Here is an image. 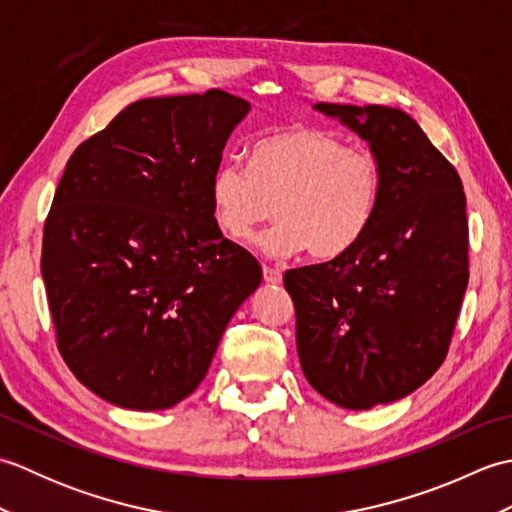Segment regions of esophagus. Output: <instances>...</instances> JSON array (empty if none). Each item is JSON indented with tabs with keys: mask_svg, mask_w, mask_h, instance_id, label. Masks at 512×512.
Segmentation results:
<instances>
[{
	"mask_svg": "<svg viewBox=\"0 0 512 512\" xmlns=\"http://www.w3.org/2000/svg\"><path fill=\"white\" fill-rule=\"evenodd\" d=\"M262 273H264V281H266V284H281V273H279L277 268L264 266Z\"/></svg>",
	"mask_w": 512,
	"mask_h": 512,
	"instance_id": "1",
	"label": "esophagus"
}]
</instances>
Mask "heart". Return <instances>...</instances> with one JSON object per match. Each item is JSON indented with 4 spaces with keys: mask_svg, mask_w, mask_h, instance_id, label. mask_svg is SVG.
<instances>
[{
    "mask_svg": "<svg viewBox=\"0 0 512 512\" xmlns=\"http://www.w3.org/2000/svg\"><path fill=\"white\" fill-rule=\"evenodd\" d=\"M383 165L374 151L319 127H288L250 147L248 165L224 162L211 178V213L220 231L244 242L259 224L268 255L308 248L314 259L343 257L363 242L383 200Z\"/></svg>",
    "mask_w": 512,
    "mask_h": 512,
    "instance_id": "1",
    "label": "heart"
}]
</instances>
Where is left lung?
Listing matches in <instances>:
<instances>
[{
	"mask_svg": "<svg viewBox=\"0 0 512 512\" xmlns=\"http://www.w3.org/2000/svg\"><path fill=\"white\" fill-rule=\"evenodd\" d=\"M365 138L383 165V200L363 242L284 275L308 383L345 409L411 394L447 358L469 284L462 180L396 107L317 103Z\"/></svg>",
	"mask_w": 512,
	"mask_h": 512,
	"instance_id": "1",
	"label": "left lung"
}]
</instances>
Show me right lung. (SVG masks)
<instances>
[{
  "instance_id": "1",
  "label": "right lung",
  "mask_w": 512,
  "mask_h": 512,
  "mask_svg": "<svg viewBox=\"0 0 512 512\" xmlns=\"http://www.w3.org/2000/svg\"><path fill=\"white\" fill-rule=\"evenodd\" d=\"M248 107L224 90L140 99L65 165L41 277L65 365L112 405L154 411L193 394L262 281L209 195Z\"/></svg>"
}]
</instances>
